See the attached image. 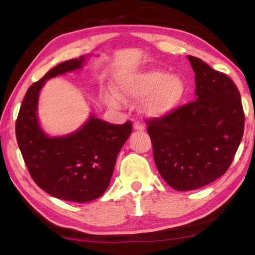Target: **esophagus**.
<instances>
[{
	"label": "esophagus",
	"instance_id": "esophagus-1",
	"mask_svg": "<svg viewBox=\"0 0 255 255\" xmlns=\"http://www.w3.org/2000/svg\"><path fill=\"white\" fill-rule=\"evenodd\" d=\"M133 128L135 131H144L145 130V125L140 123V122H135L133 125Z\"/></svg>",
	"mask_w": 255,
	"mask_h": 255
}]
</instances>
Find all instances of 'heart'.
<instances>
[{"mask_svg": "<svg viewBox=\"0 0 255 255\" xmlns=\"http://www.w3.org/2000/svg\"><path fill=\"white\" fill-rule=\"evenodd\" d=\"M117 87L124 96L140 100L147 96L142 110L152 117L166 116L176 109L186 94V85L179 75H168L160 69L125 73L118 76ZM110 107L122 108L124 99L115 90L106 94Z\"/></svg>", "mask_w": 255, "mask_h": 255, "instance_id": "heart-1", "label": "heart"}]
</instances>
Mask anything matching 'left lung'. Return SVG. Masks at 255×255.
Masks as SVG:
<instances>
[{"mask_svg": "<svg viewBox=\"0 0 255 255\" xmlns=\"http://www.w3.org/2000/svg\"><path fill=\"white\" fill-rule=\"evenodd\" d=\"M188 59L195 72L196 100L146 121L156 168L180 191L198 189L224 175L245 125L242 97L232 80L201 59Z\"/></svg>", "mask_w": 255, "mask_h": 255, "instance_id": "obj_1", "label": "left lung"}]
</instances>
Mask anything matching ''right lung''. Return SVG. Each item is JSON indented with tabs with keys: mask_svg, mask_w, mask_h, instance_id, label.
Masks as SVG:
<instances>
[{
	"mask_svg": "<svg viewBox=\"0 0 255 255\" xmlns=\"http://www.w3.org/2000/svg\"><path fill=\"white\" fill-rule=\"evenodd\" d=\"M85 57L50 69L27 89L16 121V138L24 162L37 186L64 201L89 202L109 187L116 159L132 132L131 122L118 125L94 115L78 131L48 137L38 123L39 92L46 80L82 67Z\"/></svg>",
	"mask_w": 255,
	"mask_h": 255,
	"instance_id": "obj_1",
	"label": "right lung"
}]
</instances>
